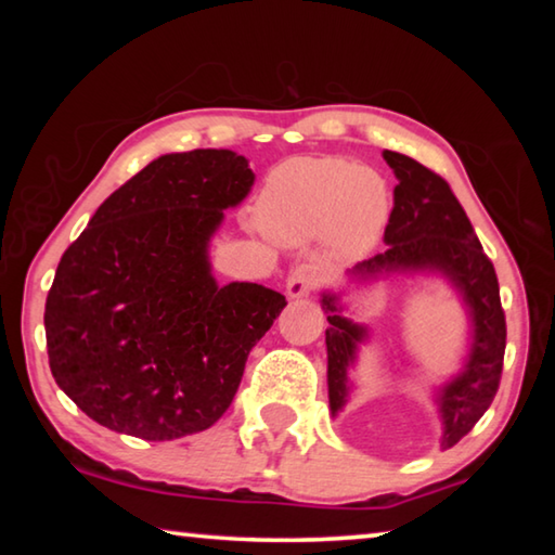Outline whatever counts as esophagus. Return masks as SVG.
Segmentation results:
<instances>
[{
  "mask_svg": "<svg viewBox=\"0 0 555 555\" xmlns=\"http://www.w3.org/2000/svg\"><path fill=\"white\" fill-rule=\"evenodd\" d=\"M321 269H315L311 264H304V267H296L291 271L288 279H286V294L288 298H304L311 294V291L321 284Z\"/></svg>",
  "mask_w": 555,
  "mask_h": 555,
  "instance_id": "esophagus-1",
  "label": "esophagus"
}]
</instances>
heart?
Returning <instances> with one entry per match:
<instances>
[{"mask_svg":"<svg viewBox=\"0 0 555 555\" xmlns=\"http://www.w3.org/2000/svg\"><path fill=\"white\" fill-rule=\"evenodd\" d=\"M391 193L372 168L347 158H291L269 173L257 220L271 240L300 244L325 237L337 257H360L379 242Z\"/></svg>","mask_w":555,"mask_h":555,"instance_id":"heart-1","label":"heart"}]
</instances>
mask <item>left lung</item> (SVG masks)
Here are the masks:
<instances>
[{"mask_svg":"<svg viewBox=\"0 0 555 555\" xmlns=\"http://www.w3.org/2000/svg\"><path fill=\"white\" fill-rule=\"evenodd\" d=\"M382 156L399 181L393 188L389 224L384 230V242L389 247L382 255L352 267L347 271V279L362 286L391 274H438L463 300L469 325V350L455 377L434 391L443 424L440 448L448 450L473 430L500 389L506 347L500 284L463 205L457 203L443 178L424 164L413 162L411 156L397 152H382ZM340 298L343 294L333 291H325L321 298L331 323L325 331V345L327 399L333 416L350 401V367L360 345L370 340V327L347 318Z\"/></svg>","mask_w":555,"mask_h":555,"instance_id":"left-lung-1","label":"left lung"}]
</instances>
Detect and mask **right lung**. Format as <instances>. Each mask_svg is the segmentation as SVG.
<instances>
[{"mask_svg": "<svg viewBox=\"0 0 555 555\" xmlns=\"http://www.w3.org/2000/svg\"><path fill=\"white\" fill-rule=\"evenodd\" d=\"M255 173L230 149L164 154L117 188L55 269L46 298L53 379L92 421L144 440L210 428L286 298L220 286L210 240Z\"/></svg>", "mask_w": 555, "mask_h": 555, "instance_id": "right-lung-1", "label": "right lung"}]
</instances>
